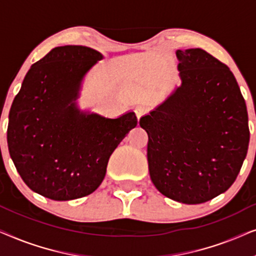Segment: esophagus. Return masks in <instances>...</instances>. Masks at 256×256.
I'll list each match as a JSON object with an SVG mask.
<instances>
[{
    "label": "esophagus",
    "mask_w": 256,
    "mask_h": 256,
    "mask_svg": "<svg viewBox=\"0 0 256 256\" xmlns=\"http://www.w3.org/2000/svg\"><path fill=\"white\" fill-rule=\"evenodd\" d=\"M149 112V107L146 106V104H138V106H136L135 108V114L138 118H140L143 115H146V113Z\"/></svg>",
    "instance_id": "1"
}]
</instances>
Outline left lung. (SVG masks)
<instances>
[{"label":"left lung","instance_id":"obj_1","mask_svg":"<svg viewBox=\"0 0 256 256\" xmlns=\"http://www.w3.org/2000/svg\"><path fill=\"white\" fill-rule=\"evenodd\" d=\"M182 85L141 118L152 182L166 197L202 204L228 190L246 158V102L233 73L202 48L177 50Z\"/></svg>","mask_w":256,"mask_h":256}]
</instances>
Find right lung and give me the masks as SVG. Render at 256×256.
Segmentation results:
<instances>
[{"instance_id": "obj_1", "label": "right lung", "mask_w": 256, "mask_h": 256, "mask_svg": "<svg viewBox=\"0 0 256 256\" xmlns=\"http://www.w3.org/2000/svg\"><path fill=\"white\" fill-rule=\"evenodd\" d=\"M104 56L90 48H52L31 66L9 113V152L31 190L54 200L88 196L104 180L108 160L129 130L135 113L118 118L82 113L80 82Z\"/></svg>"}]
</instances>
